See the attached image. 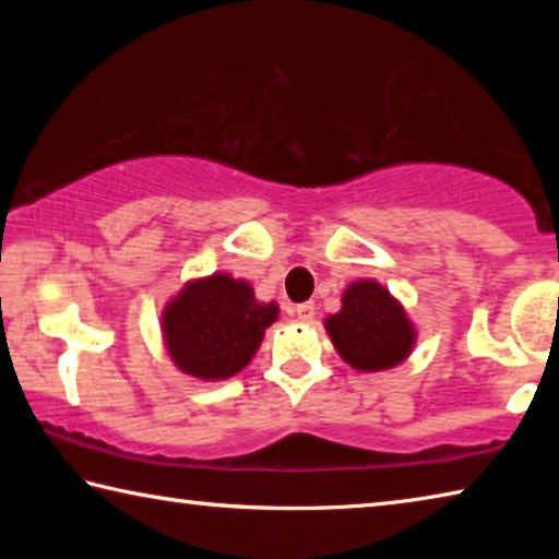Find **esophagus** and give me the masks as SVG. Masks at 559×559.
Returning <instances> with one entry per match:
<instances>
[{
  "mask_svg": "<svg viewBox=\"0 0 559 559\" xmlns=\"http://www.w3.org/2000/svg\"><path fill=\"white\" fill-rule=\"evenodd\" d=\"M293 316H296L300 323H310V320H313V316H316V306H313V302H300V306L293 308Z\"/></svg>",
  "mask_w": 559,
  "mask_h": 559,
  "instance_id": "esophagus-1",
  "label": "esophagus"
}]
</instances>
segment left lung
Listing matches in <instances>:
<instances>
[{
  "mask_svg": "<svg viewBox=\"0 0 559 559\" xmlns=\"http://www.w3.org/2000/svg\"><path fill=\"white\" fill-rule=\"evenodd\" d=\"M337 355L359 372H382L409 357L416 343L400 300L377 281H355L343 293L340 313L325 318Z\"/></svg>",
  "mask_w": 559,
  "mask_h": 559,
  "instance_id": "1",
  "label": "left lung"
}]
</instances>
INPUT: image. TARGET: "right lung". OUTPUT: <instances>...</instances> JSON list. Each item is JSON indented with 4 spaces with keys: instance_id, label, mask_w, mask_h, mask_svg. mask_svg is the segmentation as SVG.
Listing matches in <instances>:
<instances>
[{
    "instance_id": "add662e5",
    "label": "right lung",
    "mask_w": 559,
    "mask_h": 559,
    "mask_svg": "<svg viewBox=\"0 0 559 559\" xmlns=\"http://www.w3.org/2000/svg\"><path fill=\"white\" fill-rule=\"evenodd\" d=\"M276 302H259L253 288L229 273L189 281L163 310V337L173 362L200 380H229L261 347L276 323Z\"/></svg>"
}]
</instances>
